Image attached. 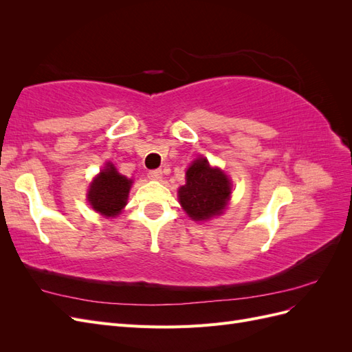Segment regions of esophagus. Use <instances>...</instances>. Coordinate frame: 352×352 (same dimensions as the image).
<instances>
[{"label": "esophagus", "mask_w": 352, "mask_h": 352, "mask_svg": "<svg viewBox=\"0 0 352 352\" xmlns=\"http://www.w3.org/2000/svg\"><path fill=\"white\" fill-rule=\"evenodd\" d=\"M148 177L153 179V180H160L163 177V172L160 168H155V170H150V173H148Z\"/></svg>", "instance_id": "34e87169"}]
</instances>
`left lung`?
<instances>
[{
	"label": "left lung",
	"mask_w": 352,
	"mask_h": 352,
	"mask_svg": "<svg viewBox=\"0 0 352 352\" xmlns=\"http://www.w3.org/2000/svg\"><path fill=\"white\" fill-rule=\"evenodd\" d=\"M230 198V182L219 168L198 158L186 170V184L179 189V201L188 216L206 220L223 212Z\"/></svg>",
	"instance_id": "obj_1"
}]
</instances>
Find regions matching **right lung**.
Returning a JSON list of instances; mask_svg holds the SVG:
<instances>
[{"label": "right lung", "mask_w": 352, "mask_h": 352, "mask_svg": "<svg viewBox=\"0 0 352 352\" xmlns=\"http://www.w3.org/2000/svg\"><path fill=\"white\" fill-rule=\"evenodd\" d=\"M131 185L132 180L117 173L114 166L109 163L107 168H104L91 184L88 192L89 204L102 216L114 217L126 206Z\"/></svg>", "instance_id": "right-lung-1"}]
</instances>
